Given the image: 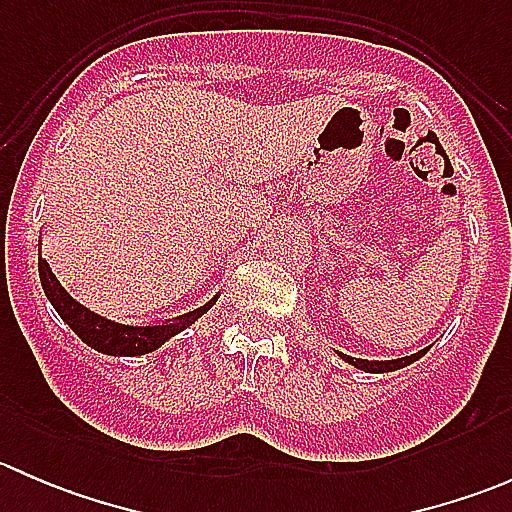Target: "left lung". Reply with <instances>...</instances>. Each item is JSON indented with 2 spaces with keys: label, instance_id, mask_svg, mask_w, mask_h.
Returning <instances> with one entry per match:
<instances>
[{
  "label": "left lung",
  "instance_id": "1",
  "mask_svg": "<svg viewBox=\"0 0 512 512\" xmlns=\"http://www.w3.org/2000/svg\"><path fill=\"white\" fill-rule=\"evenodd\" d=\"M428 352V347L426 349H421V352H416V354H411V356H399V359H386V361H369V359H356V356H349V354H342V352H337L339 356H342L344 361H347V364H352L354 369H359V371H366V374H386V371H396V369H404V366H409V364H414V361H418L421 359L423 354Z\"/></svg>",
  "mask_w": 512,
  "mask_h": 512
}]
</instances>
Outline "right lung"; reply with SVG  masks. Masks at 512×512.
Returning <instances> with one entry per match:
<instances>
[{
  "label": "right lung",
  "mask_w": 512,
  "mask_h": 512,
  "mask_svg": "<svg viewBox=\"0 0 512 512\" xmlns=\"http://www.w3.org/2000/svg\"><path fill=\"white\" fill-rule=\"evenodd\" d=\"M39 280L41 287H44L46 299L51 302V307H54L56 312H59V317L74 329L76 337L84 344H89L91 349H96V352L108 356H143L156 352V349L163 347L168 339H173L175 334L185 332L190 324L198 322V319L218 302V294H215L208 304H203V307L195 309V312L183 314L180 319H173V322L143 324V327H136V324L113 322V319L101 317V314L91 312L89 307L76 302V299L61 287V282L56 280V275L51 272L49 262H46L44 257H39Z\"/></svg>",
  "instance_id": "obj_1"
}]
</instances>
